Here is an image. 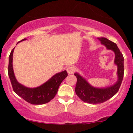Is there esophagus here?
Listing matches in <instances>:
<instances>
[{"mask_svg": "<svg viewBox=\"0 0 133 133\" xmlns=\"http://www.w3.org/2000/svg\"><path fill=\"white\" fill-rule=\"evenodd\" d=\"M66 71L68 72V74H71L74 73V68L72 66H68V68H66Z\"/></svg>", "mask_w": 133, "mask_h": 133, "instance_id": "34e87169", "label": "esophagus"}]
</instances>
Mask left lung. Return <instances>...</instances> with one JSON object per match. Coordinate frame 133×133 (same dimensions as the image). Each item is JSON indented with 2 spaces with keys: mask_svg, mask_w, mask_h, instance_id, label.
Here are the masks:
<instances>
[{
  "mask_svg": "<svg viewBox=\"0 0 133 133\" xmlns=\"http://www.w3.org/2000/svg\"><path fill=\"white\" fill-rule=\"evenodd\" d=\"M98 39L108 50H111L115 54L114 63L117 66L118 79L117 82L112 86L99 88L91 86L78 72L74 73V76L77 77L75 88L76 94L84 102L93 104L103 103L113 97L119 90L124 73V58L117 45L107 38L101 37Z\"/></svg>",
  "mask_w": 133,
  "mask_h": 133,
  "instance_id": "1",
  "label": "left lung"
}]
</instances>
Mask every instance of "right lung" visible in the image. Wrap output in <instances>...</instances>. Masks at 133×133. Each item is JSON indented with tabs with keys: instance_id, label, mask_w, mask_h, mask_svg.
<instances>
[{
	"instance_id": "1",
	"label": "right lung",
	"mask_w": 133,
	"mask_h": 133,
	"mask_svg": "<svg viewBox=\"0 0 133 133\" xmlns=\"http://www.w3.org/2000/svg\"><path fill=\"white\" fill-rule=\"evenodd\" d=\"M26 39H23L18 43L25 41ZM14 50V48L11 51L9 56L8 68V76L14 91L18 96L31 104L42 105L49 102L55 97L62 82L68 76L66 71L65 70L56 74L41 86L36 88H28L18 82L14 76L12 68V56Z\"/></svg>"
}]
</instances>
